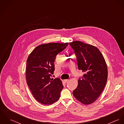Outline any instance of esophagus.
Returning a JSON list of instances; mask_svg holds the SVG:
<instances>
[{"instance_id": "1", "label": "esophagus", "mask_w": 124, "mask_h": 124, "mask_svg": "<svg viewBox=\"0 0 124 124\" xmlns=\"http://www.w3.org/2000/svg\"><path fill=\"white\" fill-rule=\"evenodd\" d=\"M69 81V79H65V80H64V83H67L68 81Z\"/></svg>"}]
</instances>
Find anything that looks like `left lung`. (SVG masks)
<instances>
[{"label": "left lung", "mask_w": 124, "mask_h": 124, "mask_svg": "<svg viewBox=\"0 0 124 124\" xmlns=\"http://www.w3.org/2000/svg\"><path fill=\"white\" fill-rule=\"evenodd\" d=\"M69 44L74 51L78 69L84 72L73 95L82 104H91L97 99L106 86L108 74L106 61L94 46L77 40Z\"/></svg>", "instance_id": "obj_1"}]
</instances>
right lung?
Segmentation results:
<instances>
[{
	"instance_id": "add662e5",
	"label": "right lung",
	"mask_w": 124,
	"mask_h": 124,
	"mask_svg": "<svg viewBox=\"0 0 124 124\" xmlns=\"http://www.w3.org/2000/svg\"><path fill=\"white\" fill-rule=\"evenodd\" d=\"M68 43H49L36 47L27 60L26 81L36 100L44 105L58 100L63 88L58 78H51L55 70L56 55L65 49Z\"/></svg>"
}]
</instances>
